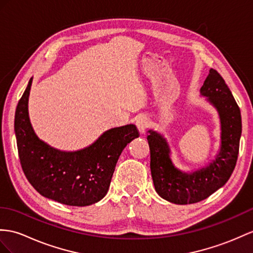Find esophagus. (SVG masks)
<instances>
[{
	"mask_svg": "<svg viewBox=\"0 0 253 253\" xmlns=\"http://www.w3.org/2000/svg\"><path fill=\"white\" fill-rule=\"evenodd\" d=\"M135 125H136L139 133L144 134L146 132V128L148 127V125H149V121H148L145 116H138L136 121H135Z\"/></svg>",
	"mask_w": 253,
	"mask_h": 253,
	"instance_id": "1",
	"label": "esophagus"
}]
</instances>
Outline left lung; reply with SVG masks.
Masks as SVG:
<instances>
[{"label":"left lung","mask_w":253,"mask_h":253,"mask_svg":"<svg viewBox=\"0 0 253 253\" xmlns=\"http://www.w3.org/2000/svg\"><path fill=\"white\" fill-rule=\"evenodd\" d=\"M201 94L217 109L221 123L220 150L206 168L193 173H183L176 169L163 135L148 131L153 184L162 199L174 204H193L207 199L229 180L237 161L242 135L240 109L224 79L215 70L209 71Z\"/></svg>","instance_id":"left-lung-1"}]
</instances>
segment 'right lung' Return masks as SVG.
<instances>
[{
	"label": "right lung",
	"instance_id": "add662e5",
	"mask_svg": "<svg viewBox=\"0 0 253 253\" xmlns=\"http://www.w3.org/2000/svg\"><path fill=\"white\" fill-rule=\"evenodd\" d=\"M32 78L18 103L15 133L21 168L29 182L47 199L69 206H89L106 195L117 161L131 140L139 136L127 125L104 132L82 150L61 151L41 140L31 126L28 101Z\"/></svg>",
	"mask_w": 253,
	"mask_h": 253
}]
</instances>
